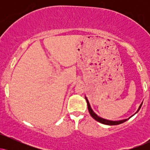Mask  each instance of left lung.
Returning <instances> with one entry per match:
<instances>
[{
    "mask_svg": "<svg viewBox=\"0 0 150 150\" xmlns=\"http://www.w3.org/2000/svg\"><path fill=\"white\" fill-rule=\"evenodd\" d=\"M85 99H86V101H87V106H88V110H89V113H90V115L92 116V117L93 118H94V119H95L96 120H97V121L99 122V123H103V124H105V125H118V124H120V123H124V122L126 121L127 120H128V119H125V120H118V121H113V120H108L104 119V118H101V117L98 116L96 114V113L92 111V109L91 108L90 105H89V103L88 100H87V99L86 97H85ZM141 106H142V104H141L140 106V107H139L138 110H137V111L140 110Z\"/></svg>",
    "mask_w": 150,
    "mask_h": 150,
    "instance_id": "left-lung-1",
    "label": "left lung"
}]
</instances>
